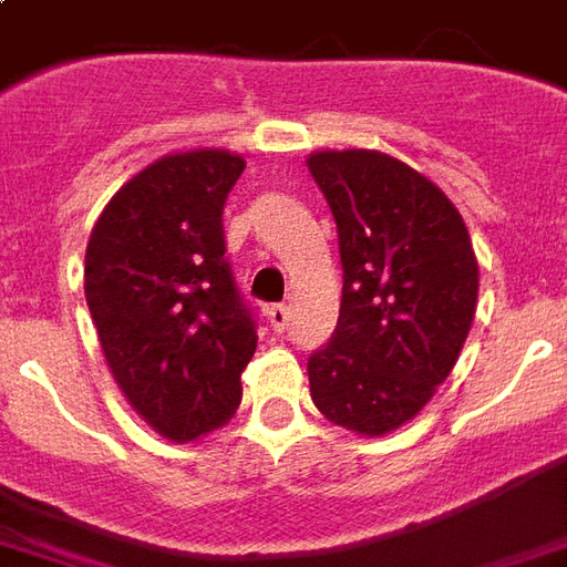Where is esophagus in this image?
<instances>
[{"mask_svg":"<svg viewBox=\"0 0 567 567\" xmlns=\"http://www.w3.org/2000/svg\"><path fill=\"white\" fill-rule=\"evenodd\" d=\"M266 317H268V323H271V329H275V332H284V329L289 326V308H287V305H268Z\"/></svg>","mask_w":567,"mask_h":567,"instance_id":"34e87169","label":"esophagus"}]
</instances>
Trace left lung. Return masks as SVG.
<instances>
[{
    "instance_id": "obj_1",
    "label": "left lung",
    "mask_w": 567,
    "mask_h": 567,
    "mask_svg": "<svg viewBox=\"0 0 567 567\" xmlns=\"http://www.w3.org/2000/svg\"><path fill=\"white\" fill-rule=\"evenodd\" d=\"M338 226L344 271L332 338L308 357L311 399L332 423L386 435L423 411L468 338L477 259L441 189L395 156L308 159Z\"/></svg>"
}]
</instances>
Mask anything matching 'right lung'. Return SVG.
Wrapping results in <instances>:
<instances>
[{
	"label": "right lung",
	"mask_w": 567,
	"mask_h": 567,
	"mask_svg": "<svg viewBox=\"0 0 567 567\" xmlns=\"http://www.w3.org/2000/svg\"><path fill=\"white\" fill-rule=\"evenodd\" d=\"M241 172L226 151L163 156L120 187L86 244V308L111 374L172 441L235 414L259 341L223 233Z\"/></svg>",
	"instance_id": "add662e5"
}]
</instances>
